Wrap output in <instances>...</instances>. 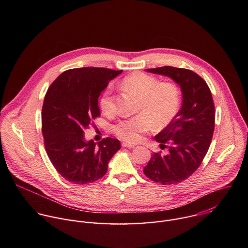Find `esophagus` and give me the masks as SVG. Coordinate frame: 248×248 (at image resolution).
<instances>
[{
	"instance_id": "34e87169",
	"label": "esophagus",
	"mask_w": 248,
	"mask_h": 248,
	"mask_svg": "<svg viewBox=\"0 0 248 248\" xmlns=\"http://www.w3.org/2000/svg\"><path fill=\"white\" fill-rule=\"evenodd\" d=\"M122 145H123V147H127V148H133V147H135L134 144H130V143H127V142H124Z\"/></svg>"
}]
</instances>
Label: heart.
<instances>
[{
	"instance_id": "heart-1",
	"label": "heart",
	"mask_w": 248,
	"mask_h": 248,
	"mask_svg": "<svg viewBox=\"0 0 248 248\" xmlns=\"http://www.w3.org/2000/svg\"><path fill=\"white\" fill-rule=\"evenodd\" d=\"M124 86L139 100L137 112L142 114L123 120L114 126L116 135L127 142H137L141 134L153 127V124L157 127L168 125L179 112L180 91L173 83H160L151 76L136 73L124 78ZM100 108L105 115L114 113L110 90L102 96Z\"/></svg>"
}]
</instances>
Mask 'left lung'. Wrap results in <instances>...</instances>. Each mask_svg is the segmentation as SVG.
Wrapping results in <instances>:
<instances>
[{
    "instance_id": "left-lung-1",
    "label": "left lung",
    "mask_w": 248,
    "mask_h": 248,
    "mask_svg": "<svg viewBox=\"0 0 248 248\" xmlns=\"http://www.w3.org/2000/svg\"><path fill=\"white\" fill-rule=\"evenodd\" d=\"M146 72L171 78L182 90L181 110L154 137L161 147L170 144L169 152L154 153L143 170L155 183L176 185L198 169L210 147L215 125L213 98L207 83L192 70L167 65Z\"/></svg>"
}]
</instances>
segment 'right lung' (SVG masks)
I'll return each instance as SVG.
<instances>
[{
    "label": "right lung",
    "mask_w": 248,
    "mask_h": 248,
    "mask_svg": "<svg viewBox=\"0 0 248 248\" xmlns=\"http://www.w3.org/2000/svg\"><path fill=\"white\" fill-rule=\"evenodd\" d=\"M122 70L80 67L62 73L49 87L42 108V132L49 159L69 183L86 185L107 172L108 164L121 148L107 137L98 145L86 140L84 130L100 116L98 99Z\"/></svg>",
    "instance_id": "right-lung-1"
}]
</instances>
